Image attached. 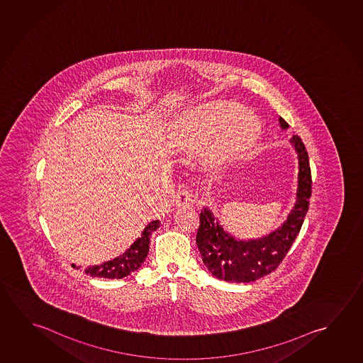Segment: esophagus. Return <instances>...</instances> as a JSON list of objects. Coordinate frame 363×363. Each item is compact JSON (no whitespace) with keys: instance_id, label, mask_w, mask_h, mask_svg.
Masks as SVG:
<instances>
[{"instance_id":"esophagus-1","label":"esophagus","mask_w":363,"mask_h":363,"mask_svg":"<svg viewBox=\"0 0 363 363\" xmlns=\"http://www.w3.org/2000/svg\"><path fill=\"white\" fill-rule=\"evenodd\" d=\"M191 201V193L189 190H179L175 196L177 207H188Z\"/></svg>"}]
</instances>
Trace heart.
I'll return each mask as SVG.
<instances>
[{
	"label": "heart",
	"mask_w": 363,
	"mask_h": 363,
	"mask_svg": "<svg viewBox=\"0 0 363 363\" xmlns=\"http://www.w3.org/2000/svg\"><path fill=\"white\" fill-rule=\"evenodd\" d=\"M185 145L193 150L207 147V162L220 167L252 149L261 133L259 122L235 102L209 104L183 123Z\"/></svg>",
	"instance_id": "obj_1"
}]
</instances>
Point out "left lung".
<instances>
[{"label": "left lung", "mask_w": 363, "mask_h": 363, "mask_svg": "<svg viewBox=\"0 0 363 363\" xmlns=\"http://www.w3.org/2000/svg\"><path fill=\"white\" fill-rule=\"evenodd\" d=\"M279 122L282 130L288 128V122L282 117H279ZM290 143L299 162L298 189L296 201L281 227L267 236L243 241L225 232L211 209H201L196 245L204 265L219 280L251 282L269 275L280 265L298 236L309 208L311 173L309 157L301 138L294 135Z\"/></svg>", "instance_id": "1"}]
</instances>
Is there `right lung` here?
<instances>
[{
  "mask_svg": "<svg viewBox=\"0 0 363 363\" xmlns=\"http://www.w3.org/2000/svg\"><path fill=\"white\" fill-rule=\"evenodd\" d=\"M160 225V220H152L145 227L141 237L133 242L126 252L116 259L104 262L101 265L89 266L84 272L92 277H104V279H122L128 277L138 270L144 264L145 259L149 253L150 236Z\"/></svg>",
  "mask_w": 363,
  "mask_h": 363,
  "instance_id": "1",
  "label": "right lung"
}]
</instances>
